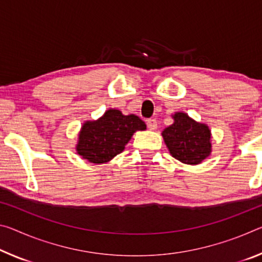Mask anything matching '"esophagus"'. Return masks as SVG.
Returning a JSON list of instances; mask_svg holds the SVG:
<instances>
[{
	"label": "esophagus",
	"mask_w": 262,
	"mask_h": 262,
	"mask_svg": "<svg viewBox=\"0 0 262 262\" xmlns=\"http://www.w3.org/2000/svg\"><path fill=\"white\" fill-rule=\"evenodd\" d=\"M147 127H148L150 130L156 129V128H157V121H156V119H148V120H147Z\"/></svg>",
	"instance_id": "34e87169"
}]
</instances>
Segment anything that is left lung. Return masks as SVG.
Masks as SVG:
<instances>
[{"label":"left lung","mask_w":262,"mask_h":262,"mask_svg":"<svg viewBox=\"0 0 262 262\" xmlns=\"http://www.w3.org/2000/svg\"><path fill=\"white\" fill-rule=\"evenodd\" d=\"M172 118L173 123L162 132L170 154L182 163H202L210 155L212 147L209 127L182 112H177Z\"/></svg>","instance_id":"left-lung-1"}]
</instances>
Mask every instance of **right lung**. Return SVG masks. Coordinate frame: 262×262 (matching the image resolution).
<instances>
[{"instance_id":"1","label":"right lung","mask_w":262,"mask_h":262,"mask_svg":"<svg viewBox=\"0 0 262 262\" xmlns=\"http://www.w3.org/2000/svg\"><path fill=\"white\" fill-rule=\"evenodd\" d=\"M146 128V123L139 116L123 115L118 110H108L95 121L82 124L76 150L91 163H106L123 151L136 130Z\"/></svg>"}]
</instances>
